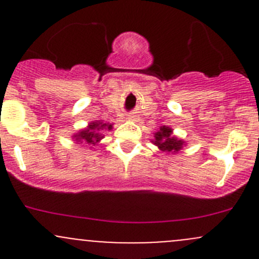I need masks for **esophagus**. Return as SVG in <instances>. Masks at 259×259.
Returning a JSON list of instances; mask_svg holds the SVG:
<instances>
[{"mask_svg":"<svg viewBox=\"0 0 259 259\" xmlns=\"http://www.w3.org/2000/svg\"><path fill=\"white\" fill-rule=\"evenodd\" d=\"M129 119L130 120H137V115H129Z\"/></svg>","mask_w":259,"mask_h":259,"instance_id":"34e87169","label":"esophagus"}]
</instances>
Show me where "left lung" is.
<instances>
[{"label":"left lung","mask_w":259,"mask_h":259,"mask_svg":"<svg viewBox=\"0 0 259 259\" xmlns=\"http://www.w3.org/2000/svg\"><path fill=\"white\" fill-rule=\"evenodd\" d=\"M164 153H178L185 143L173 135V129L169 126H160V129L154 134V140H151Z\"/></svg>","instance_id":"8db88e82"}]
</instances>
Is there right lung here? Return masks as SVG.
Returning a JSON list of instances; mask_svg holds the SVG:
<instances>
[{
    "label": "right lung",
    "mask_w": 259,
    "mask_h": 259,
    "mask_svg": "<svg viewBox=\"0 0 259 259\" xmlns=\"http://www.w3.org/2000/svg\"><path fill=\"white\" fill-rule=\"evenodd\" d=\"M113 129V125L106 124L103 121H93L88 125L86 129L80 130L79 133L72 137V139L76 140L77 143H83V144L88 145H95L96 143L100 142L104 138L103 134H100L101 130H111Z\"/></svg>",
    "instance_id": "right-lung-1"
}]
</instances>
